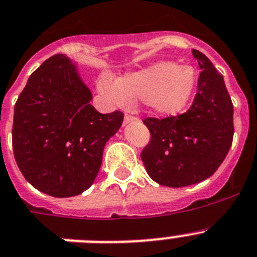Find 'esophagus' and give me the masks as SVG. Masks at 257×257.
<instances>
[{
  "label": "esophagus",
  "mask_w": 257,
  "mask_h": 257,
  "mask_svg": "<svg viewBox=\"0 0 257 257\" xmlns=\"http://www.w3.org/2000/svg\"><path fill=\"white\" fill-rule=\"evenodd\" d=\"M134 120H137V118L131 117V115L126 114V115H124V118H123V123L128 124V123H131V122H134Z\"/></svg>",
  "instance_id": "obj_1"
}]
</instances>
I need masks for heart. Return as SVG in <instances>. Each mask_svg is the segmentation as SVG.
Instances as JSON below:
<instances>
[{"label":"heart","mask_w":257,"mask_h":257,"mask_svg":"<svg viewBox=\"0 0 257 257\" xmlns=\"http://www.w3.org/2000/svg\"><path fill=\"white\" fill-rule=\"evenodd\" d=\"M196 75L190 66L160 61L139 71L119 76L117 82L100 78L97 91L107 102L122 106L127 100H143L152 113L175 115L191 100Z\"/></svg>","instance_id":"obj_1"}]
</instances>
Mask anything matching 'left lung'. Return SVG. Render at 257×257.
Returning a JSON list of instances; mask_svg holds the SVG:
<instances>
[{
  "instance_id": "left-lung-1",
  "label": "left lung",
  "mask_w": 257,
  "mask_h": 257,
  "mask_svg": "<svg viewBox=\"0 0 257 257\" xmlns=\"http://www.w3.org/2000/svg\"><path fill=\"white\" fill-rule=\"evenodd\" d=\"M201 72L191 107L178 117L147 118L151 142L142 152L151 178L166 187H186L213 175L233 143L234 107L223 76L199 50Z\"/></svg>"
}]
</instances>
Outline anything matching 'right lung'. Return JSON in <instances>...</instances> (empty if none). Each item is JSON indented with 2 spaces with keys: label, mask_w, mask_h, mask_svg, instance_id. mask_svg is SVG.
<instances>
[{
  "label": "right lung",
  "mask_w": 257,
  "mask_h": 257,
  "mask_svg": "<svg viewBox=\"0 0 257 257\" xmlns=\"http://www.w3.org/2000/svg\"><path fill=\"white\" fill-rule=\"evenodd\" d=\"M76 62L50 57L32 72L14 107L13 150L19 170L36 190L70 197L88 190L102 162L105 144L123 114H101Z\"/></svg>",
  "instance_id": "add662e5"
}]
</instances>
